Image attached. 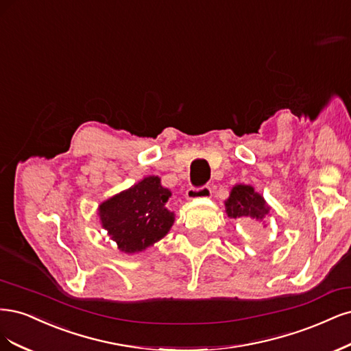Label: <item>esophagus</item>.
<instances>
[{"label": "esophagus", "mask_w": 351, "mask_h": 351, "mask_svg": "<svg viewBox=\"0 0 351 351\" xmlns=\"http://www.w3.org/2000/svg\"><path fill=\"white\" fill-rule=\"evenodd\" d=\"M211 197V188L208 185L202 186H189L186 191L188 199H197V198H208Z\"/></svg>", "instance_id": "obj_1"}]
</instances>
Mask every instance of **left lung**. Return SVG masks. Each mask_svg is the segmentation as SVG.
Wrapping results in <instances>:
<instances>
[{"mask_svg":"<svg viewBox=\"0 0 351 351\" xmlns=\"http://www.w3.org/2000/svg\"><path fill=\"white\" fill-rule=\"evenodd\" d=\"M268 211L269 207L265 204L264 198L247 185H236L230 192L229 199L226 201V213L233 219L252 217L263 220Z\"/></svg>","mask_w":351,"mask_h":351,"instance_id":"8db88e82","label":"left lung"}]
</instances>
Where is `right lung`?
Returning a JSON list of instances; mask_svg holds the SVG:
<instances>
[{"label":"right lung","mask_w":351,"mask_h":351,"mask_svg":"<svg viewBox=\"0 0 351 351\" xmlns=\"http://www.w3.org/2000/svg\"><path fill=\"white\" fill-rule=\"evenodd\" d=\"M169 197L171 191L160 185L159 178H145L99 207L101 226L122 252H140L172 228L175 216L165 207Z\"/></svg>","instance_id":"right-lung-1"}]
</instances>
